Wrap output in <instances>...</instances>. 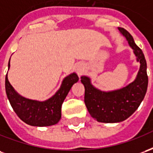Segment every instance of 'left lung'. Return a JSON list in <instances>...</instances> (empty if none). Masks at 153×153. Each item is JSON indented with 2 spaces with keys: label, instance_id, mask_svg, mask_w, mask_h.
<instances>
[{
  "label": "left lung",
  "instance_id": "1",
  "mask_svg": "<svg viewBox=\"0 0 153 153\" xmlns=\"http://www.w3.org/2000/svg\"><path fill=\"white\" fill-rule=\"evenodd\" d=\"M134 50L137 60L140 62V69L133 83L121 89L102 92L91 84L88 77H81L84 85V102L91 116L98 122L116 123L128 118L138 109L148 89V78L147 62L143 51L135 44L131 34L125 28H119Z\"/></svg>",
  "mask_w": 153,
  "mask_h": 153
}]
</instances>
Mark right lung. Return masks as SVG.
<instances>
[{
    "label": "right lung",
    "mask_w": 153,
    "mask_h": 153,
    "mask_svg": "<svg viewBox=\"0 0 153 153\" xmlns=\"http://www.w3.org/2000/svg\"><path fill=\"white\" fill-rule=\"evenodd\" d=\"M10 61L8 67L10 68ZM79 77L73 73L65 77L60 89L56 94L44 102L23 97L16 93L5 76V92L12 108L22 120L32 126H50L57 124L61 118V106L74 83Z\"/></svg>",
    "instance_id": "obj_1"
}]
</instances>
